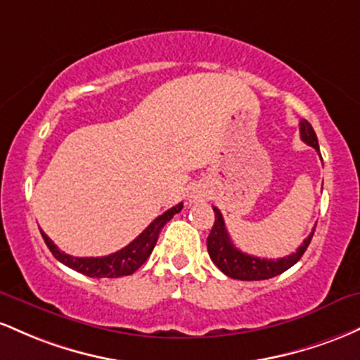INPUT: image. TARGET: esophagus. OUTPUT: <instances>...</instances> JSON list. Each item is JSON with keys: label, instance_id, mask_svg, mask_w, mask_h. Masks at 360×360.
I'll list each match as a JSON object with an SVG mask.
<instances>
[{"label": "esophagus", "instance_id": "34e87169", "mask_svg": "<svg viewBox=\"0 0 360 360\" xmlns=\"http://www.w3.org/2000/svg\"><path fill=\"white\" fill-rule=\"evenodd\" d=\"M209 199V192L204 185H197L191 192V202H204Z\"/></svg>", "mask_w": 360, "mask_h": 360}]
</instances>
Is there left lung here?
I'll return each instance as SVG.
<instances>
[{
  "label": "left lung",
  "mask_w": 360,
  "mask_h": 360,
  "mask_svg": "<svg viewBox=\"0 0 360 360\" xmlns=\"http://www.w3.org/2000/svg\"><path fill=\"white\" fill-rule=\"evenodd\" d=\"M300 132H301V139L304 141L308 146L314 148L318 153H320L318 137L314 134L313 127H311L308 120H301ZM212 209H214V216H216V221H214L211 233H209L207 236L209 257H211V260L217 265V269H219L221 272L226 274V276L231 278H238V281H265V278H272L278 276V274L285 272V270L292 267V265L296 264V262H300V258L304 255L306 248L309 246L311 238H313L314 234V228H313V231H311L309 236L302 241V245L296 250V253H292V255L277 258V260L252 257L248 255V253H243L241 250H238L236 246L233 245L231 238H229V233L226 231L223 214H221V211L217 207H212Z\"/></svg>",
  "instance_id": "obj_1"
}]
</instances>
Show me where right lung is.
Here are the masks:
<instances>
[{"instance_id": "right-lung-1", "label": "right lung", "mask_w": 360, "mask_h": 360, "mask_svg": "<svg viewBox=\"0 0 360 360\" xmlns=\"http://www.w3.org/2000/svg\"><path fill=\"white\" fill-rule=\"evenodd\" d=\"M181 207H184V204L180 202L175 207L168 209L167 212H163L161 216L156 217V219L153 221V223L149 224L132 243H129L127 246H124L122 250H119V252L107 257H71L68 255V253L60 252L42 229H40V234H42L44 241H46L47 248L51 250L52 255L58 258L60 264L66 265V267L76 270V272L79 274H84V276L88 277H124L134 274L136 270L148 260L153 248H155L156 241H158L160 231L163 229V226L167 224L175 214H179L181 211Z\"/></svg>"}]
</instances>
